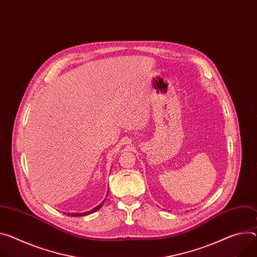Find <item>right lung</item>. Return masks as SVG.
Returning a JSON list of instances; mask_svg holds the SVG:
<instances>
[{
	"label": "right lung",
	"mask_w": 257,
	"mask_h": 257,
	"mask_svg": "<svg viewBox=\"0 0 257 257\" xmlns=\"http://www.w3.org/2000/svg\"><path fill=\"white\" fill-rule=\"evenodd\" d=\"M108 194V193H107ZM104 203V201L100 204V205H98V206H96L95 208H93L92 210H90V211H88V212H84V213H67V215H71V216H84V215H88V214H91V213H93V212H95V211H97V210H99L100 209V207L102 206V204Z\"/></svg>",
	"instance_id": "right-lung-1"
}]
</instances>
